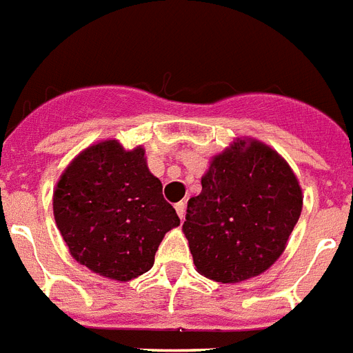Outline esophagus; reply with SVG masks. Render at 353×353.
<instances>
[{"mask_svg": "<svg viewBox=\"0 0 353 353\" xmlns=\"http://www.w3.org/2000/svg\"><path fill=\"white\" fill-rule=\"evenodd\" d=\"M174 210H176V213H179L180 221L185 216V204L184 202H179V204H174Z\"/></svg>", "mask_w": 353, "mask_h": 353, "instance_id": "34e87169", "label": "esophagus"}]
</instances>
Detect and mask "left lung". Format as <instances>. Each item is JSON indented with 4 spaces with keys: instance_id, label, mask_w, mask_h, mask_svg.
Segmentation results:
<instances>
[{
    "instance_id": "1",
    "label": "left lung",
    "mask_w": 353,
    "mask_h": 353,
    "mask_svg": "<svg viewBox=\"0 0 353 353\" xmlns=\"http://www.w3.org/2000/svg\"><path fill=\"white\" fill-rule=\"evenodd\" d=\"M303 210L288 162L259 140L213 157L182 225L196 272L222 284L261 275L283 255Z\"/></svg>"
}]
</instances>
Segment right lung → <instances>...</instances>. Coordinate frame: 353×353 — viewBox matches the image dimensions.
<instances>
[{
	"label": "right lung",
	"mask_w": 353,
	"mask_h": 353,
	"mask_svg": "<svg viewBox=\"0 0 353 353\" xmlns=\"http://www.w3.org/2000/svg\"><path fill=\"white\" fill-rule=\"evenodd\" d=\"M131 151L103 140L67 165L52 196L54 221L70 255L114 281L149 272L163 235L180 224L162 194V182Z\"/></svg>",
	"instance_id": "1"
}]
</instances>
